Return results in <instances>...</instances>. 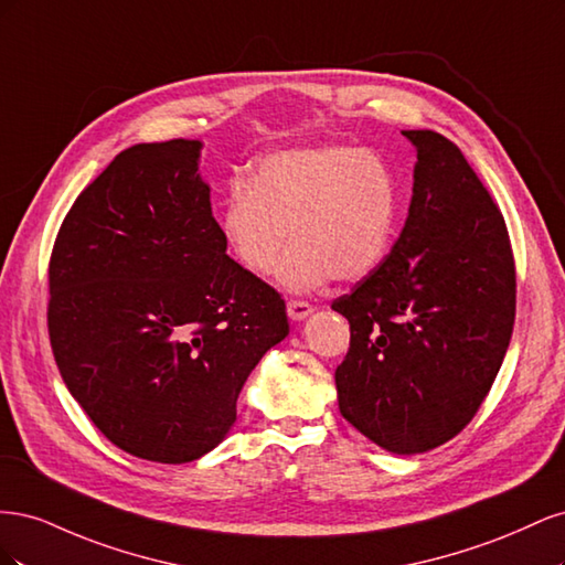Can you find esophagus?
<instances>
[{
	"mask_svg": "<svg viewBox=\"0 0 565 565\" xmlns=\"http://www.w3.org/2000/svg\"><path fill=\"white\" fill-rule=\"evenodd\" d=\"M287 313L292 320H303L309 313H313V306L303 299H289L287 301Z\"/></svg>",
	"mask_w": 565,
	"mask_h": 565,
	"instance_id": "1",
	"label": "esophagus"
}]
</instances>
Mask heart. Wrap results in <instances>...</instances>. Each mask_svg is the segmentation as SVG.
I'll use <instances>...</instances> for the list:
<instances>
[{"mask_svg":"<svg viewBox=\"0 0 565 565\" xmlns=\"http://www.w3.org/2000/svg\"><path fill=\"white\" fill-rule=\"evenodd\" d=\"M398 214V181L377 152L353 146L297 148L268 156L235 179L218 228L233 259L256 276L278 264L289 292L337 278L361 280L382 264Z\"/></svg>","mask_w":565,"mask_h":565,"instance_id":"heart-1","label":"heart"}]
</instances>
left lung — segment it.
<instances>
[{
  "label": "left lung",
  "mask_w": 565,
  "mask_h": 565,
  "mask_svg": "<svg viewBox=\"0 0 565 565\" xmlns=\"http://www.w3.org/2000/svg\"><path fill=\"white\" fill-rule=\"evenodd\" d=\"M403 233L332 309L351 324L339 409L388 452L417 455L476 417L514 332L516 264L504 216L461 150L429 129Z\"/></svg>",
  "instance_id": "left-lung-1"
}]
</instances>
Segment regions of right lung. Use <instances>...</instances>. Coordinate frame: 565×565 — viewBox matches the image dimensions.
Masks as SVG:
<instances>
[{
	"instance_id": "obj_1",
	"label": "right lung",
	"mask_w": 565,
	"mask_h": 565,
	"mask_svg": "<svg viewBox=\"0 0 565 565\" xmlns=\"http://www.w3.org/2000/svg\"><path fill=\"white\" fill-rule=\"evenodd\" d=\"M200 141L119 152L73 202L49 259L46 328L65 386L113 446L183 465L218 446L285 299L233 262Z\"/></svg>"
}]
</instances>
